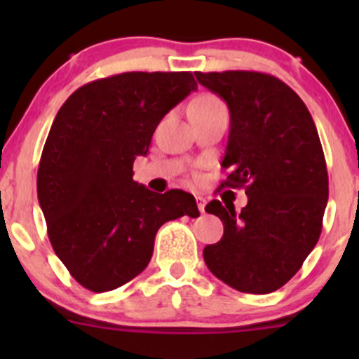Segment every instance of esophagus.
<instances>
[{"label": "esophagus", "mask_w": 359, "mask_h": 359, "mask_svg": "<svg viewBox=\"0 0 359 359\" xmlns=\"http://www.w3.org/2000/svg\"><path fill=\"white\" fill-rule=\"evenodd\" d=\"M196 201H198V208H200L201 213H205V206H206V200L203 196H196Z\"/></svg>", "instance_id": "1"}]
</instances>
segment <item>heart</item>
I'll list each match as a JSON object with an SVG mask.
<instances>
[{
  "mask_svg": "<svg viewBox=\"0 0 359 359\" xmlns=\"http://www.w3.org/2000/svg\"><path fill=\"white\" fill-rule=\"evenodd\" d=\"M210 100H217V99H215V97L205 95V97H200V99H196L194 102H210Z\"/></svg>",
  "mask_w": 359,
  "mask_h": 359,
  "instance_id": "b5f03b06",
  "label": "heart"
}]
</instances>
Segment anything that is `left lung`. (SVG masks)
I'll list each match as a JSON object with an SVG mask.
<instances>
[{"mask_svg":"<svg viewBox=\"0 0 359 359\" xmlns=\"http://www.w3.org/2000/svg\"><path fill=\"white\" fill-rule=\"evenodd\" d=\"M229 107L224 184L245 187L238 213L219 200L205 206L224 236L203 250L208 269L243 293L283 287L316 247L328 201V173L313 116L281 79L253 71L194 72ZM222 184V186H224Z\"/></svg>","mask_w":359,"mask_h":359,"instance_id":"left-lung-1","label":"left lung"}]
</instances>
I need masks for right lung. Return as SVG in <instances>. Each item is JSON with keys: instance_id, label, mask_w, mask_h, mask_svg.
I'll return each instance as SVG.
<instances>
[{"instance_id": "right-lung-1", "label": "right lung", "mask_w": 359, "mask_h": 359, "mask_svg": "<svg viewBox=\"0 0 359 359\" xmlns=\"http://www.w3.org/2000/svg\"><path fill=\"white\" fill-rule=\"evenodd\" d=\"M198 88L191 72H123L86 83L57 112L38 168L48 238L71 276L109 292L142 273L165 222L198 217L193 194L133 180L165 114Z\"/></svg>"}]
</instances>
